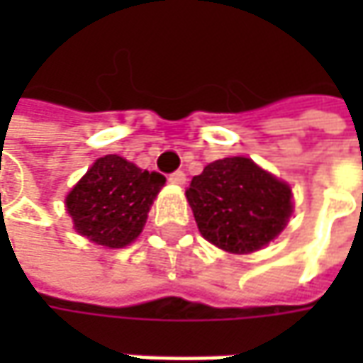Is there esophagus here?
<instances>
[{"mask_svg":"<svg viewBox=\"0 0 363 363\" xmlns=\"http://www.w3.org/2000/svg\"><path fill=\"white\" fill-rule=\"evenodd\" d=\"M169 182L175 184V186H184L186 184V174L184 172H174V174L169 175Z\"/></svg>","mask_w":363,"mask_h":363,"instance_id":"1","label":"esophagus"}]
</instances>
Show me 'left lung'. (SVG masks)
<instances>
[{"label": "left lung", "mask_w": 363, "mask_h": 363, "mask_svg": "<svg viewBox=\"0 0 363 363\" xmlns=\"http://www.w3.org/2000/svg\"><path fill=\"white\" fill-rule=\"evenodd\" d=\"M196 224L208 242L248 255L272 242L293 214V194L248 157L212 161L186 189Z\"/></svg>", "instance_id": "obj_1"}]
</instances>
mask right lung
<instances>
[{
  "instance_id": "add662e5",
  "label": "right lung",
  "mask_w": 363,
  "mask_h": 363,
  "mask_svg": "<svg viewBox=\"0 0 363 363\" xmlns=\"http://www.w3.org/2000/svg\"><path fill=\"white\" fill-rule=\"evenodd\" d=\"M163 184L165 177L157 172L105 155L68 191L66 210L78 234L106 248H125L143 230Z\"/></svg>"
}]
</instances>
